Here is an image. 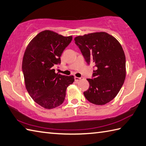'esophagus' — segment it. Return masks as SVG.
Instances as JSON below:
<instances>
[{"mask_svg":"<svg viewBox=\"0 0 146 146\" xmlns=\"http://www.w3.org/2000/svg\"><path fill=\"white\" fill-rule=\"evenodd\" d=\"M83 79V77H74V79H75V81H76V82L79 81V80H81V79Z\"/></svg>","mask_w":146,"mask_h":146,"instance_id":"34e87169","label":"esophagus"}]
</instances>
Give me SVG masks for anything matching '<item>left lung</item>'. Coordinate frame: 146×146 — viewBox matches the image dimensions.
<instances>
[{
  "instance_id": "obj_1",
  "label": "left lung",
  "mask_w": 146,
  "mask_h": 146,
  "mask_svg": "<svg viewBox=\"0 0 146 146\" xmlns=\"http://www.w3.org/2000/svg\"><path fill=\"white\" fill-rule=\"evenodd\" d=\"M86 62L94 66L93 79H87L89 89L85 98L96 105H104L117 95L126 75L125 56L121 44L105 32L74 38Z\"/></svg>"
}]
</instances>
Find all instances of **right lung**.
<instances>
[{
  "label": "right lung",
  "mask_w": 146,
  "mask_h": 146,
  "mask_svg": "<svg viewBox=\"0 0 146 146\" xmlns=\"http://www.w3.org/2000/svg\"><path fill=\"white\" fill-rule=\"evenodd\" d=\"M72 39L52 31L40 32L25 50L22 68L25 88L34 101L47 109L63 103L67 87L74 81L73 76L55 72L60 56Z\"/></svg>",
  "instance_id": "obj_1"
}]
</instances>
